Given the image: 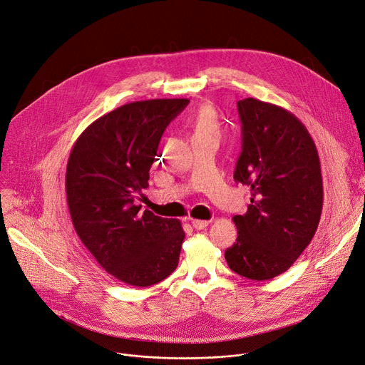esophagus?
I'll list each match as a JSON object with an SVG mask.
<instances>
[{"label": "esophagus", "instance_id": "34e87169", "mask_svg": "<svg viewBox=\"0 0 365 365\" xmlns=\"http://www.w3.org/2000/svg\"><path fill=\"white\" fill-rule=\"evenodd\" d=\"M190 220H191L192 227L197 230H203L210 225V220H198V219H190Z\"/></svg>", "mask_w": 365, "mask_h": 365}]
</instances>
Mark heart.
Instances as JSON below:
<instances>
[{"label": "heart", "mask_w": 365, "mask_h": 365, "mask_svg": "<svg viewBox=\"0 0 365 365\" xmlns=\"http://www.w3.org/2000/svg\"><path fill=\"white\" fill-rule=\"evenodd\" d=\"M194 132L217 135V118L213 108L210 107L200 108L194 121Z\"/></svg>", "instance_id": "1"}]
</instances>
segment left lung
Here are the masks:
<instances>
[{"label":"left lung","instance_id":"1","mask_svg":"<svg viewBox=\"0 0 365 365\" xmlns=\"http://www.w3.org/2000/svg\"><path fill=\"white\" fill-rule=\"evenodd\" d=\"M242 152L233 178L248 185V212L233 217L236 244L225 258L232 271L264 281L286 272L313 239L323 206L316 145L302 121L279 106L237 101Z\"/></svg>","mask_w":365,"mask_h":365}]
</instances>
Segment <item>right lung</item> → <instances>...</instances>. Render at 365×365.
<instances>
[{"instance_id": "obj_1", "label": "right lung", "mask_w": 365, "mask_h": 365, "mask_svg": "<svg viewBox=\"0 0 365 365\" xmlns=\"http://www.w3.org/2000/svg\"><path fill=\"white\" fill-rule=\"evenodd\" d=\"M188 103L125 104L93 121L71 149L65 188L73 229L97 262L125 284L153 286L178 265L181 222L142 210L135 198L148 187L162 133Z\"/></svg>"}]
</instances>
